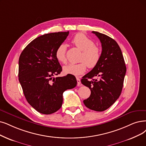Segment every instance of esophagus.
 Masks as SVG:
<instances>
[{
    "label": "esophagus",
    "instance_id": "34e87169",
    "mask_svg": "<svg viewBox=\"0 0 146 146\" xmlns=\"http://www.w3.org/2000/svg\"><path fill=\"white\" fill-rule=\"evenodd\" d=\"M76 78H77V86H79L81 84V81L78 77H77Z\"/></svg>",
    "mask_w": 146,
    "mask_h": 146
}]
</instances>
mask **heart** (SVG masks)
<instances>
[{
    "mask_svg": "<svg viewBox=\"0 0 146 146\" xmlns=\"http://www.w3.org/2000/svg\"><path fill=\"white\" fill-rule=\"evenodd\" d=\"M72 43L82 51L80 61L77 64H69L63 67V72L67 74H71L75 76L84 74L87 66L89 68H94L97 66L101 57V51L98 46L95 45V42L85 35L78 33L75 35L72 40ZM56 59L62 63H66V46L62 44L57 48L55 53Z\"/></svg>",
    "mask_w": 146,
    "mask_h": 146,
    "instance_id": "1",
    "label": "heart"
}]
</instances>
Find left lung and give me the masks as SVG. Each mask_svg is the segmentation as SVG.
Here are the masks:
<instances>
[{
  "instance_id": "8db88e82",
  "label": "left lung",
  "mask_w": 146,
  "mask_h": 146,
  "mask_svg": "<svg viewBox=\"0 0 146 146\" xmlns=\"http://www.w3.org/2000/svg\"><path fill=\"white\" fill-rule=\"evenodd\" d=\"M102 45L101 59L96 67L81 79L91 91L83 101L86 107L96 111L106 110L119 98L126 71L124 58L118 44L103 33L93 31ZM96 77V79H93Z\"/></svg>"
}]
</instances>
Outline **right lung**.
<instances>
[{
	"label": "right lung",
	"instance_id": "add662e5",
	"mask_svg": "<svg viewBox=\"0 0 146 146\" xmlns=\"http://www.w3.org/2000/svg\"><path fill=\"white\" fill-rule=\"evenodd\" d=\"M68 35L69 32L43 35L29 43L20 56L19 80L23 93L40 113L56 112L62 106L63 93L77 86L72 75L53 78L62 71L56 50Z\"/></svg>",
	"mask_w": 146,
	"mask_h": 146
}]
</instances>
